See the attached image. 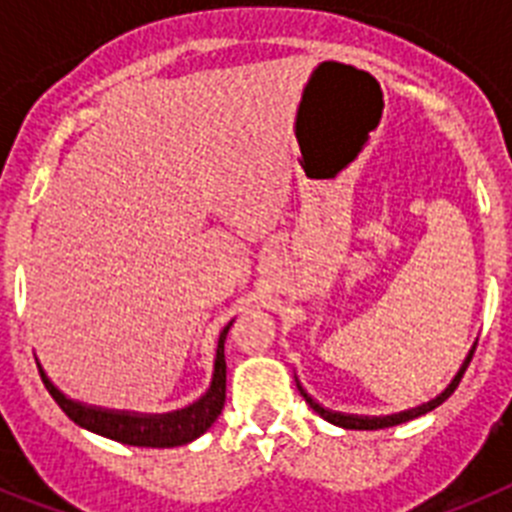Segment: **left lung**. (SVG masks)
<instances>
[{"label":"left lung","instance_id":"1","mask_svg":"<svg viewBox=\"0 0 512 512\" xmlns=\"http://www.w3.org/2000/svg\"><path fill=\"white\" fill-rule=\"evenodd\" d=\"M477 348V346H474ZM474 348L472 351H469V356H467V361H464V364H461V369H459V374H456L454 377V382L449 384V387H446V390L441 392V395L436 397V400H431V402H425V405H420V408H413V410H405V413H397V415H387V418H359V415H343V413H330V410H325L323 405H318V402L312 400L310 395H307L305 390H302L300 384H297V390H300V395L305 397V402L307 405H310L312 410H315V413L320 415V418H325L328 420V423H333V425H341V428H351V431H377V428H390V425H400V423H408V420H413V418H418V415H425V413H431L433 408H438V405H441L443 400H449L451 395H454V390L456 387H459V382H461V377H464V372H467V366H469V361H472V356H474Z\"/></svg>","mask_w":512,"mask_h":512}]
</instances>
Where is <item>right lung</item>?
Returning a JSON list of instances; mask_svg holds the SVG:
<instances>
[{"instance_id": "add662e5", "label": "right lung", "mask_w": 512, "mask_h": 512, "mask_svg": "<svg viewBox=\"0 0 512 512\" xmlns=\"http://www.w3.org/2000/svg\"><path fill=\"white\" fill-rule=\"evenodd\" d=\"M228 328L220 333L217 341V356H215V374H212V384L207 395L200 402L189 405L187 410H176L169 415H130V413H110V410H97L79 405V402L63 397L61 392L51 384V379L43 377L45 390L51 392L53 400L58 402V408L69 415L76 425L87 428V431L107 436L112 441L128 443V446H151V449H169V446H182V443L200 438L202 433L210 428L217 420V415L223 413L225 405V336Z\"/></svg>"}]
</instances>
